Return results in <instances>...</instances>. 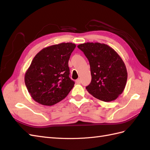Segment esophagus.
Segmentation results:
<instances>
[{
    "mask_svg": "<svg viewBox=\"0 0 150 150\" xmlns=\"http://www.w3.org/2000/svg\"><path fill=\"white\" fill-rule=\"evenodd\" d=\"M81 82V79H77V80L76 81V83L77 84H80Z\"/></svg>",
    "mask_w": 150,
    "mask_h": 150,
    "instance_id": "esophagus-1",
    "label": "esophagus"
}]
</instances>
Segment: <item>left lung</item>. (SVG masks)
Listing matches in <instances>:
<instances>
[{
	"label": "left lung",
	"instance_id": "obj_1",
	"mask_svg": "<svg viewBox=\"0 0 150 150\" xmlns=\"http://www.w3.org/2000/svg\"><path fill=\"white\" fill-rule=\"evenodd\" d=\"M78 47L84 52L90 65L91 82L86 89L101 101L115 100L123 92L128 78L121 57L105 44L86 42Z\"/></svg>",
	"mask_w": 150,
	"mask_h": 150
}]
</instances>
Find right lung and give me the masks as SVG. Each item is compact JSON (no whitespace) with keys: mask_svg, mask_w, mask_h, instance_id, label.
Masks as SVG:
<instances>
[{"mask_svg":"<svg viewBox=\"0 0 150 150\" xmlns=\"http://www.w3.org/2000/svg\"><path fill=\"white\" fill-rule=\"evenodd\" d=\"M76 47L71 42L42 49L32 61L24 81L31 97L38 103L52 106L64 99L74 87L68 62Z\"/></svg>","mask_w":150,"mask_h":150,"instance_id":"right-lung-1","label":"right lung"}]
</instances>
